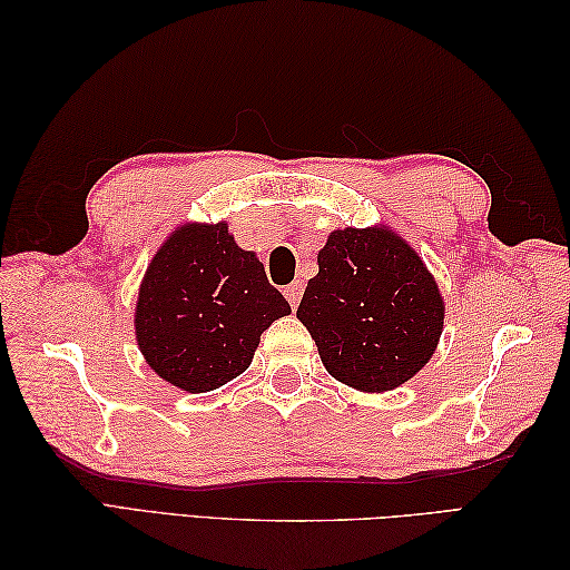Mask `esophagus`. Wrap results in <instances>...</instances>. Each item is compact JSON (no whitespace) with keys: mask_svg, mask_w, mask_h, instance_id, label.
<instances>
[{"mask_svg":"<svg viewBox=\"0 0 570 570\" xmlns=\"http://www.w3.org/2000/svg\"><path fill=\"white\" fill-rule=\"evenodd\" d=\"M284 296L288 298V304H292V308H296V306H298V301H301V296H304V284H301V282L288 284V286L284 288Z\"/></svg>","mask_w":570,"mask_h":570,"instance_id":"obj_1","label":"esophagus"}]
</instances>
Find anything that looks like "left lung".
<instances>
[{
  "mask_svg": "<svg viewBox=\"0 0 570 570\" xmlns=\"http://www.w3.org/2000/svg\"><path fill=\"white\" fill-rule=\"evenodd\" d=\"M443 311L439 284L414 247L374 225L328 235L296 318L337 382L390 392L431 360Z\"/></svg>",
  "mask_w": 570,
  "mask_h": 570,
  "instance_id": "obj_1",
  "label": "left lung"
}]
</instances>
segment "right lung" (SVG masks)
Masks as SVG:
<instances>
[{"mask_svg": "<svg viewBox=\"0 0 570 570\" xmlns=\"http://www.w3.org/2000/svg\"><path fill=\"white\" fill-rule=\"evenodd\" d=\"M288 313L257 254L237 247L227 223H188L144 274L135 333L161 380L200 394L245 372L262 333Z\"/></svg>", "mask_w": 570, "mask_h": 570, "instance_id": "1", "label": "right lung"}]
</instances>
